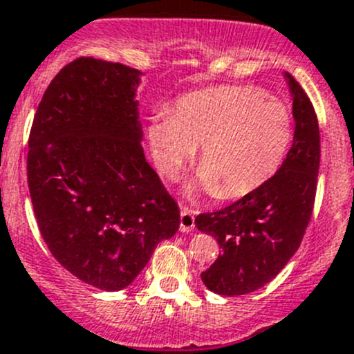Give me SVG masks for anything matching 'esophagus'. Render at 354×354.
<instances>
[{
  "label": "esophagus",
  "instance_id": "esophagus-1",
  "mask_svg": "<svg viewBox=\"0 0 354 354\" xmlns=\"http://www.w3.org/2000/svg\"><path fill=\"white\" fill-rule=\"evenodd\" d=\"M195 227V212L188 207L181 205V214H180V231L181 233H188Z\"/></svg>",
  "mask_w": 354,
  "mask_h": 354
}]
</instances>
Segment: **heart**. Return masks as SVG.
Here are the masks:
<instances>
[{
    "instance_id": "heart-1",
    "label": "heart",
    "mask_w": 354,
    "mask_h": 354,
    "mask_svg": "<svg viewBox=\"0 0 354 354\" xmlns=\"http://www.w3.org/2000/svg\"><path fill=\"white\" fill-rule=\"evenodd\" d=\"M149 147L160 173L173 176L198 145V171L188 192L240 198L283 164L292 138L288 106L253 87L221 85L181 95L149 118Z\"/></svg>"
}]
</instances>
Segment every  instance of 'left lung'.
I'll return each instance as SVG.
<instances>
[{"mask_svg": "<svg viewBox=\"0 0 354 354\" xmlns=\"http://www.w3.org/2000/svg\"><path fill=\"white\" fill-rule=\"evenodd\" d=\"M292 99V147L272 178L195 224L212 234L221 253L202 272L207 289L223 296L248 295L274 279L303 240L315 202L320 131L315 109L301 85L284 73Z\"/></svg>", "mask_w": 354, "mask_h": 354, "instance_id": "8db88e82", "label": "left lung"}]
</instances>
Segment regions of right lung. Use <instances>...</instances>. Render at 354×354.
I'll use <instances>...</instances> for the list:
<instances>
[{
    "label": "right lung",
    "instance_id": "add662e5",
    "mask_svg": "<svg viewBox=\"0 0 354 354\" xmlns=\"http://www.w3.org/2000/svg\"><path fill=\"white\" fill-rule=\"evenodd\" d=\"M142 71L78 58L53 78L32 123L27 178L46 245L84 283L130 286L180 209L145 160Z\"/></svg>",
    "mask_w": 354,
    "mask_h": 354
}]
</instances>
